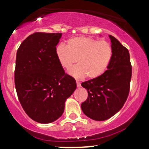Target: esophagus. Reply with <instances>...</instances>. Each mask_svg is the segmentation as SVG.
Wrapping results in <instances>:
<instances>
[{"label": "esophagus", "mask_w": 149, "mask_h": 149, "mask_svg": "<svg viewBox=\"0 0 149 149\" xmlns=\"http://www.w3.org/2000/svg\"><path fill=\"white\" fill-rule=\"evenodd\" d=\"M76 85H77V87H78V88H80V87H81V84H80V82L76 81Z\"/></svg>", "instance_id": "esophagus-1"}]
</instances>
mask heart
I'll list each match as a JSON object with an SVG mask.
<instances>
[{"instance_id":"obj_1","label":"heart","mask_w":149,"mask_h":149,"mask_svg":"<svg viewBox=\"0 0 149 149\" xmlns=\"http://www.w3.org/2000/svg\"><path fill=\"white\" fill-rule=\"evenodd\" d=\"M56 55L61 67L69 71L76 62L78 65L70 71L76 79L87 76L95 79L107 69L113 56L112 46L106 40L79 36L70 38L67 47L62 44L56 48Z\"/></svg>"}]
</instances>
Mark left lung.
Wrapping results in <instances>:
<instances>
[{
    "label": "left lung",
    "instance_id": "1",
    "mask_svg": "<svg viewBox=\"0 0 149 149\" xmlns=\"http://www.w3.org/2000/svg\"><path fill=\"white\" fill-rule=\"evenodd\" d=\"M113 48L111 61L102 76L81 83L88 92L81 104L85 116L103 121L110 118L123 107L129 95L132 66L128 49L116 38L109 36Z\"/></svg>",
    "mask_w": 149,
    "mask_h": 149
}]
</instances>
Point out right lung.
I'll use <instances>...</instances> for the list:
<instances>
[{
  "mask_svg": "<svg viewBox=\"0 0 149 149\" xmlns=\"http://www.w3.org/2000/svg\"><path fill=\"white\" fill-rule=\"evenodd\" d=\"M62 33L36 32L17 52L15 84L26 113L36 122L50 123L61 117L65 102L76 89V80L65 73L56 55Z\"/></svg>",
  "mask_w": 149,
  "mask_h": 149,
  "instance_id": "add662e5",
  "label": "right lung"
}]
</instances>
